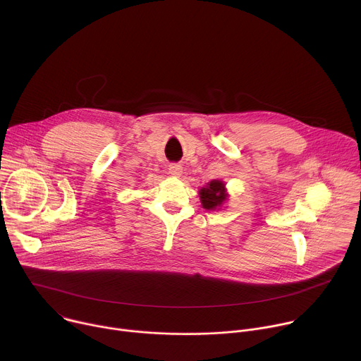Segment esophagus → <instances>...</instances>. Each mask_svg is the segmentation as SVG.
<instances>
[{
	"instance_id": "esophagus-1",
	"label": "esophagus",
	"mask_w": 361,
	"mask_h": 361,
	"mask_svg": "<svg viewBox=\"0 0 361 361\" xmlns=\"http://www.w3.org/2000/svg\"><path fill=\"white\" fill-rule=\"evenodd\" d=\"M182 172H183V168H182L179 164H172V165H169V173H171L172 176L179 178V176L182 175Z\"/></svg>"
}]
</instances>
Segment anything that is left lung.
Here are the masks:
<instances>
[{"label": "left lung", "instance_id": "obj_1", "mask_svg": "<svg viewBox=\"0 0 361 361\" xmlns=\"http://www.w3.org/2000/svg\"><path fill=\"white\" fill-rule=\"evenodd\" d=\"M199 197L202 207L206 210H220L228 199L226 183L219 179H213L199 189Z\"/></svg>", "mask_w": 361, "mask_h": 361}]
</instances>
